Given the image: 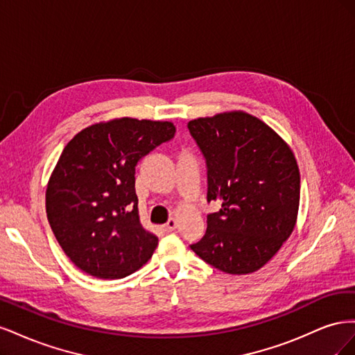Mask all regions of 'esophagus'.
I'll return each mask as SVG.
<instances>
[{
	"label": "esophagus",
	"mask_w": 355,
	"mask_h": 355,
	"mask_svg": "<svg viewBox=\"0 0 355 355\" xmlns=\"http://www.w3.org/2000/svg\"><path fill=\"white\" fill-rule=\"evenodd\" d=\"M176 219H173V218H171V219H168L167 220V223L164 225V230L167 231V232H171V231H175L176 230Z\"/></svg>",
	"instance_id": "34e87169"
}]
</instances>
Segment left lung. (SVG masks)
Instances as JSON below:
<instances>
[{
  "label": "left lung",
  "mask_w": 355,
  "mask_h": 355,
  "mask_svg": "<svg viewBox=\"0 0 355 355\" xmlns=\"http://www.w3.org/2000/svg\"><path fill=\"white\" fill-rule=\"evenodd\" d=\"M188 130L206 159L207 202H222L191 250L227 274L261 270L296 223L300 178L292 149L245 112L198 118Z\"/></svg>",
  "instance_id": "8db88e82"
}]
</instances>
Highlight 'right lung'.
<instances>
[{
    "mask_svg": "<svg viewBox=\"0 0 355 355\" xmlns=\"http://www.w3.org/2000/svg\"><path fill=\"white\" fill-rule=\"evenodd\" d=\"M168 121L118 118L71 139L46 192L50 227L81 271L115 280L137 271L158 239L139 220L136 166L175 137Z\"/></svg>",
    "mask_w": 355,
    "mask_h": 355,
    "instance_id": "right-lung-1",
    "label": "right lung"
}]
</instances>
